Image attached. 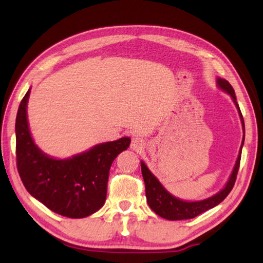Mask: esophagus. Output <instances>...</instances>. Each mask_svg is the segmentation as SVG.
Returning a JSON list of instances; mask_svg holds the SVG:
<instances>
[{
  "mask_svg": "<svg viewBox=\"0 0 263 263\" xmlns=\"http://www.w3.org/2000/svg\"><path fill=\"white\" fill-rule=\"evenodd\" d=\"M131 148L135 149V151H140L142 148V141L140 140V138H138V137L132 138Z\"/></svg>",
  "mask_w": 263,
  "mask_h": 263,
  "instance_id": "esophagus-1",
  "label": "esophagus"
}]
</instances>
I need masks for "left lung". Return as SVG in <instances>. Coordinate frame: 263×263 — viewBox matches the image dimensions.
Segmentation results:
<instances>
[{"instance_id": "obj_1", "label": "left lung", "mask_w": 263, "mask_h": 263, "mask_svg": "<svg viewBox=\"0 0 263 263\" xmlns=\"http://www.w3.org/2000/svg\"><path fill=\"white\" fill-rule=\"evenodd\" d=\"M218 86H219L222 90L228 92L232 97L235 105L239 110V115L241 117V123H242V128L245 132V124H243V118L241 115V111H240L239 105L237 103V99H235L234 89L231 86L229 81H226L224 79H218L217 80ZM243 145V139L241 144V148H240L239 157L237 159V162H235L234 169L232 174L230 176V180L228 184L225 185V188L222 189L219 193L212 196L210 198L204 199V201L199 202H185L182 201L172 196L168 191L163 188L162 184L158 181L157 177H155L152 173L149 172V169L146 167L144 162H141V174L144 177L145 181V189H146V198H147V203L149 208L159 215L160 217L164 218V219L168 220H182V219H191V218L197 217L201 213L208 211L209 209L215 208L218 205L220 202L224 201L231 190L233 189L235 180H237L239 166H240V159H241V149Z\"/></svg>"}]
</instances>
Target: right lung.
Segmentation results:
<instances>
[{"mask_svg": "<svg viewBox=\"0 0 263 263\" xmlns=\"http://www.w3.org/2000/svg\"><path fill=\"white\" fill-rule=\"evenodd\" d=\"M22 100L16 117L17 171L25 189L53 212L68 218H84L103 206L109 171L117 155L127 149L130 138L104 142L66 160L44 154L31 138L26 104Z\"/></svg>", "mask_w": 263, "mask_h": 263, "instance_id": "right-lung-1", "label": "right lung"}]
</instances>
